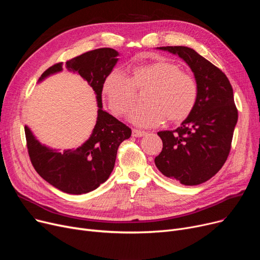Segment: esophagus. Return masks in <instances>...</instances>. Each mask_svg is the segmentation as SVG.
Instances as JSON below:
<instances>
[{"label":"esophagus","mask_w":260,"mask_h":260,"mask_svg":"<svg viewBox=\"0 0 260 260\" xmlns=\"http://www.w3.org/2000/svg\"><path fill=\"white\" fill-rule=\"evenodd\" d=\"M132 135H133V137H143V136L146 135V132L134 128V129L132 131Z\"/></svg>","instance_id":"1"}]
</instances>
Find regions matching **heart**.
<instances>
[{"label":"heart","instance_id":"heart-1","mask_svg":"<svg viewBox=\"0 0 260 260\" xmlns=\"http://www.w3.org/2000/svg\"><path fill=\"white\" fill-rule=\"evenodd\" d=\"M146 88L144 104L135 107L129 120L139 126H156L165 122L178 123L193 113L199 88L195 78L167 60L135 66L131 77L113 70L102 84V92L114 115L123 116L137 99L136 90Z\"/></svg>","mask_w":260,"mask_h":260}]
</instances>
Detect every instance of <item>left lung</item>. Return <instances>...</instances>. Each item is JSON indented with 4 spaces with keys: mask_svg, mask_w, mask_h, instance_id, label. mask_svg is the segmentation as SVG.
Returning a JSON list of instances; mask_svg holds the SVG:
<instances>
[{
    "mask_svg": "<svg viewBox=\"0 0 260 260\" xmlns=\"http://www.w3.org/2000/svg\"><path fill=\"white\" fill-rule=\"evenodd\" d=\"M183 59L194 73L199 94L193 113L175 131L159 132L163 147L157 169L184 185L211 179L231 151L238 111L233 88L221 70L185 46L158 47Z\"/></svg>",
    "mask_w": 260,
    "mask_h": 260,
    "instance_id": "8db88e82",
    "label": "left lung"
}]
</instances>
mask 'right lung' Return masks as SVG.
Returning <instances> with one entry per match:
<instances>
[{
	"label": "right lung",
	"mask_w": 260,
	"mask_h": 260,
	"mask_svg": "<svg viewBox=\"0 0 260 260\" xmlns=\"http://www.w3.org/2000/svg\"><path fill=\"white\" fill-rule=\"evenodd\" d=\"M118 51L98 48L66 61L68 71L78 73L92 87L98 103V117L89 139L76 149L58 152L41 144L25 126L26 144L37 173L52 186L67 194L81 195L97 188L113 172L119 145L132 129L102 109V84L118 61ZM62 71L57 63L42 74L39 81Z\"/></svg>",
	"instance_id": "1"
}]
</instances>
